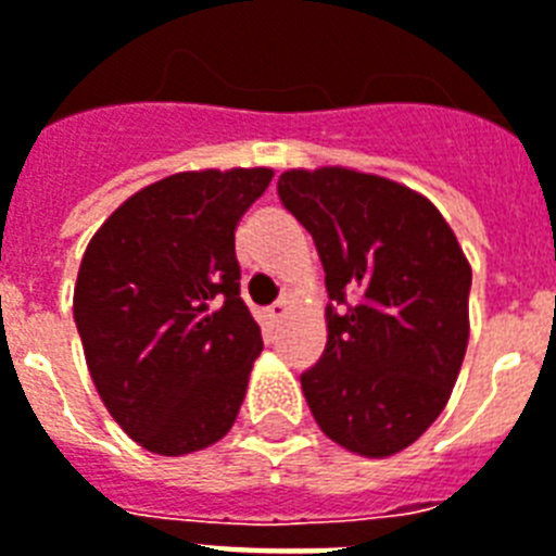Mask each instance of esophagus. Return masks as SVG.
I'll return each mask as SVG.
<instances>
[{
	"instance_id": "1",
	"label": "esophagus",
	"mask_w": 556,
	"mask_h": 556,
	"mask_svg": "<svg viewBox=\"0 0 556 556\" xmlns=\"http://www.w3.org/2000/svg\"><path fill=\"white\" fill-rule=\"evenodd\" d=\"M286 311H288V302L286 300H277L274 305L268 308V317L274 319V323H279V319L286 317Z\"/></svg>"
}]
</instances>
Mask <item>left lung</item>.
Wrapping results in <instances>:
<instances>
[{
	"mask_svg": "<svg viewBox=\"0 0 556 556\" xmlns=\"http://www.w3.org/2000/svg\"><path fill=\"white\" fill-rule=\"evenodd\" d=\"M279 202L314 237L328 342L302 374L325 437L363 457L408 448L442 414L468 345L471 268L426 197L349 168L286 170Z\"/></svg>",
	"mask_w": 556,
	"mask_h": 556,
	"instance_id": "obj_1",
	"label": "left lung"
}]
</instances>
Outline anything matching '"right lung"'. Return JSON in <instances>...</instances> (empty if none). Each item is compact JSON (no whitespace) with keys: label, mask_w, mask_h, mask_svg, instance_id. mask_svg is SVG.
Wrapping results in <instances>:
<instances>
[{"label":"right lung","mask_w":556,"mask_h":556,"mask_svg":"<svg viewBox=\"0 0 556 556\" xmlns=\"http://www.w3.org/2000/svg\"><path fill=\"white\" fill-rule=\"evenodd\" d=\"M274 170H188L122 202L79 265L74 319L111 417L182 457L231 431L263 333L239 296L233 231Z\"/></svg>","instance_id":"add662e5"}]
</instances>
